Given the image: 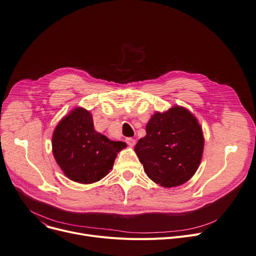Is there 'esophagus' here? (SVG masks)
<instances>
[{
    "label": "esophagus",
    "mask_w": 256,
    "mask_h": 256,
    "mask_svg": "<svg viewBox=\"0 0 256 256\" xmlns=\"http://www.w3.org/2000/svg\"><path fill=\"white\" fill-rule=\"evenodd\" d=\"M126 144L130 147H134L136 145V140H134V138H126Z\"/></svg>",
    "instance_id": "34e87169"
}]
</instances>
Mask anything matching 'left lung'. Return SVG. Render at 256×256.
<instances>
[{"label":"left lung","mask_w":256,"mask_h":256,"mask_svg":"<svg viewBox=\"0 0 256 256\" xmlns=\"http://www.w3.org/2000/svg\"><path fill=\"white\" fill-rule=\"evenodd\" d=\"M146 132L134 152L149 178L164 188L189 180L199 168L204 148L202 128L195 116L174 106L152 115Z\"/></svg>","instance_id":"8db88e82"}]
</instances>
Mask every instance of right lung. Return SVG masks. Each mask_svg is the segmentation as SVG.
Returning <instances> with one entry per match:
<instances>
[{
  "label": "right lung",
  "mask_w": 256,
  "mask_h": 256,
  "mask_svg": "<svg viewBox=\"0 0 256 256\" xmlns=\"http://www.w3.org/2000/svg\"><path fill=\"white\" fill-rule=\"evenodd\" d=\"M126 147L111 141L94 128L92 114L76 107L57 124L52 149L58 166L72 180L92 184L100 180L112 168L118 153Z\"/></svg>",
  "instance_id": "right-lung-1"
}]
</instances>
